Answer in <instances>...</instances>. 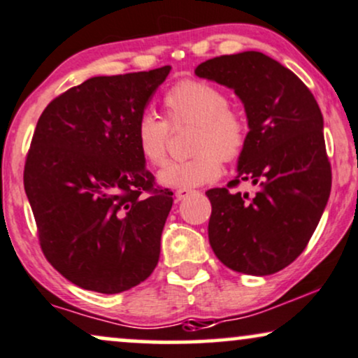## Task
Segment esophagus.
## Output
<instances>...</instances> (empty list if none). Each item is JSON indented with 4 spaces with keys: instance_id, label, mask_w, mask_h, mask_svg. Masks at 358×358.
I'll list each match as a JSON object with an SVG mask.
<instances>
[{
    "instance_id": "1",
    "label": "esophagus",
    "mask_w": 358,
    "mask_h": 358,
    "mask_svg": "<svg viewBox=\"0 0 358 358\" xmlns=\"http://www.w3.org/2000/svg\"><path fill=\"white\" fill-rule=\"evenodd\" d=\"M192 190H183V188H180V190L175 192V196H176V201L183 200V198H187L188 195H190Z\"/></svg>"
}]
</instances>
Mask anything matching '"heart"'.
<instances>
[{"mask_svg":"<svg viewBox=\"0 0 358 358\" xmlns=\"http://www.w3.org/2000/svg\"><path fill=\"white\" fill-rule=\"evenodd\" d=\"M165 120L143 115L135 128L138 152L146 163L162 166L168 157L170 130L193 124L192 158L170 162L158 173V182L170 188H190L210 183L222 175L223 160L242 157L250 127L242 111L228 105L222 88L208 81L182 80L163 94Z\"/></svg>","mask_w":358,"mask_h":358,"instance_id":"obj_1","label":"heart"}]
</instances>
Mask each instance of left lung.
Listing matches in <instances>:
<instances>
[{
  "label": "left lung",
  "mask_w": 358,
  "mask_h": 358,
  "mask_svg": "<svg viewBox=\"0 0 358 358\" xmlns=\"http://www.w3.org/2000/svg\"><path fill=\"white\" fill-rule=\"evenodd\" d=\"M195 73L234 88L250 127L238 176L206 192L210 245L235 272H280L307 247L330 196L318 103L294 71L258 51L206 59ZM245 179L259 187L255 197L231 192Z\"/></svg>",
  "instance_id": "1"
}]
</instances>
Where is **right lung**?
Masks as SVG:
<instances>
[{
	"label": "right lung",
	"mask_w": 358,
	"mask_h": 358,
	"mask_svg": "<svg viewBox=\"0 0 358 358\" xmlns=\"http://www.w3.org/2000/svg\"><path fill=\"white\" fill-rule=\"evenodd\" d=\"M170 70L86 80L34 128L23 182L41 252L85 290H130L158 264L173 192L146 170L135 128Z\"/></svg>",
	"instance_id": "obj_1"
}]
</instances>
